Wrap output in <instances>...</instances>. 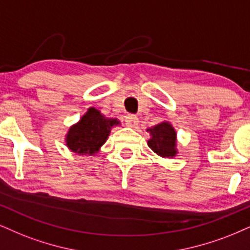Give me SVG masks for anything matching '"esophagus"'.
<instances>
[{
    "label": "esophagus",
    "mask_w": 250,
    "mask_h": 250,
    "mask_svg": "<svg viewBox=\"0 0 250 250\" xmlns=\"http://www.w3.org/2000/svg\"><path fill=\"white\" fill-rule=\"evenodd\" d=\"M125 123L126 125L130 126V127H135V126L138 125V123H139V119H138V117L134 115H127L125 117Z\"/></svg>",
    "instance_id": "34e87169"
}]
</instances>
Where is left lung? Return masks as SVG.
<instances>
[{"instance_id": "left-lung-1", "label": "left lung", "mask_w": 250, "mask_h": 250, "mask_svg": "<svg viewBox=\"0 0 250 250\" xmlns=\"http://www.w3.org/2000/svg\"><path fill=\"white\" fill-rule=\"evenodd\" d=\"M150 139L147 141L149 148L161 158L172 159L177 152V133L169 122H162L160 124L147 128Z\"/></svg>"}]
</instances>
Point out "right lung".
Here are the masks:
<instances>
[{
    "label": "right lung",
    "instance_id": "1",
    "mask_svg": "<svg viewBox=\"0 0 250 250\" xmlns=\"http://www.w3.org/2000/svg\"><path fill=\"white\" fill-rule=\"evenodd\" d=\"M120 125L117 118H106L95 107H89L76 124L69 127L66 134V145L69 150L79 155H94L105 144L111 128Z\"/></svg>",
    "mask_w": 250,
    "mask_h": 250
}]
</instances>
